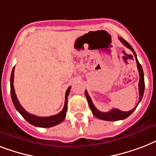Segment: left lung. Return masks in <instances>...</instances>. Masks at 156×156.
Returning <instances> with one entry per match:
<instances>
[{"instance_id":"left-lung-1","label":"left lung","mask_w":156,"mask_h":156,"mask_svg":"<svg viewBox=\"0 0 156 156\" xmlns=\"http://www.w3.org/2000/svg\"><path fill=\"white\" fill-rule=\"evenodd\" d=\"M119 40L122 44H123L126 47H127L129 49H130L132 52H133V55L135 56L136 62H137V67H138V73H139V83H138V90H139V100H138V103L137 104V106L138 105V104L140 103V101L143 99V93H144V89H145V83H144V73H143V68H142V66L140 65V63L138 62V58H137V55H136L134 50L132 48L129 44L127 41L124 40L123 38L119 37ZM85 95L86 97H87V100L88 101V104H89V107H90V110L92 112L93 115L97 117V118L100 119V120H104V121H119V120H124V119L127 118L129 116H130L131 114L133 113V111L135 110L137 106L133 108L132 110L129 112H123L119 110L117 108H113L112 109L111 111L108 112H103L99 111L95 107V105L93 104L92 100L90 99V97L88 95L87 90H85Z\"/></svg>"}]
</instances>
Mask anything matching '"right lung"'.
<instances>
[{
  "label": "right lung",
  "instance_id": "right-lung-1",
  "mask_svg": "<svg viewBox=\"0 0 156 156\" xmlns=\"http://www.w3.org/2000/svg\"><path fill=\"white\" fill-rule=\"evenodd\" d=\"M13 77H14V67L12 69V73L10 76V94L12 101L13 103V105L17 109V111L23 116V117L26 121L31 124L32 126H37V127H41V128H48V127H52L56 125H58L61 122L64 121L66 118V111H67V102H68V95L70 91V87L67 89L66 92V100H65V105L61 112H59L56 115L50 116H38L33 114H30L26 111L23 107L21 106L18 100V98L16 96L15 90L13 87Z\"/></svg>",
  "mask_w": 156,
  "mask_h": 156
}]
</instances>
